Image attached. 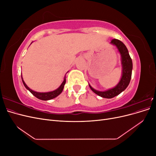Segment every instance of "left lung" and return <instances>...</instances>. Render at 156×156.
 I'll use <instances>...</instances> for the list:
<instances>
[{
  "label": "left lung",
  "mask_w": 156,
  "mask_h": 156,
  "mask_svg": "<svg viewBox=\"0 0 156 156\" xmlns=\"http://www.w3.org/2000/svg\"><path fill=\"white\" fill-rule=\"evenodd\" d=\"M111 43L116 46L122 56V64L123 69H122V76L119 83L115 88L104 92L96 90L89 84L90 88L94 93L105 98H112L124 90L129 84L131 78L132 68H133L132 60L128 53V50L123 44V42H122L119 40L113 39L111 40Z\"/></svg>",
  "instance_id": "8db88e82"
}]
</instances>
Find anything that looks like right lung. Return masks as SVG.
I'll return each mask as SVG.
<instances>
[{
	"mask_svg": "<svg viewBox=\"0 0 156 156\" xmlns=\"http://www.w3.org/2000/svg\"><path fill=\"white\" fill-rule=\"evenodd\" d=\"M21 79H22V81L23 83V84H24V86L25 87V88L29 90L34 95L35 97H36L37 98L40 99V100H51V99H53L55 98H56V96H58L60 94H61V92H62L63 90V88L64 87V84L66 83V77L64 78V81L62 82V83L61 84V85L59 87V88H58L56 90L54 91H52V92H37L35 91H33L30 88H29L27 86V84H25V83L24 82V81L23 80L22 76H21Z\"/></svg>",
	"mask_w": 156,
	"mask_h": 156,
	"instance_id": "add662e5",
	"label": "right lung"
}]
</instances>
